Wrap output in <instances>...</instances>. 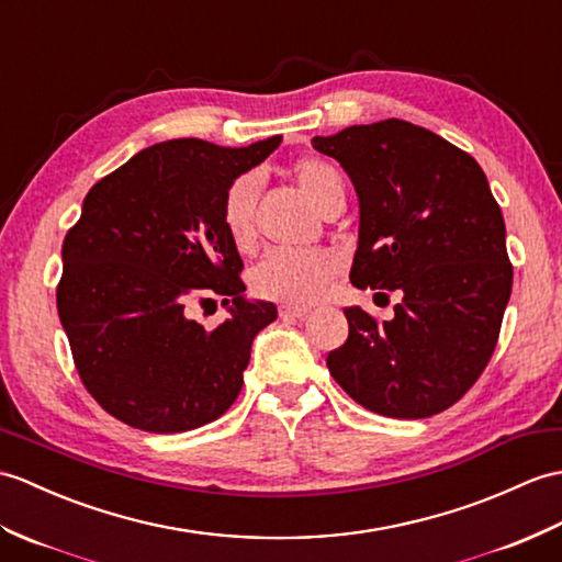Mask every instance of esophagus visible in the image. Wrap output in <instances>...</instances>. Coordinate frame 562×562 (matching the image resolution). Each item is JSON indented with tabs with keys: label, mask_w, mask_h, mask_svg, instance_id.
I'll return each mask as SVG.
<instances>
[{
	"label": "esophagus",
	"mask_w": 562,
	"mask_h": 562,
	"mask_svg": "<svg viewBox=\"0 0 562 562\" xmlns=\"http://www.w3.org/2000/svg\"><path fill=\"white\" fill-rule=\"evenodd\" d=\"M308 308H304V306H282L280 308V318L282 321H302V318H306L308 316Z\"/></svg>",
	"instance_id": "obj_1"
}]
</instances>
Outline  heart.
Segmentation results:
<instances>
[{"label":"heart","mask_w":562,"mask_h":562,"mask_svg":"<svg viewBox=\"0 0 562 562\" xmlns=\"http://www.w3.org/2000/svg\"><path fill=\"white\" fill-rule=\"evenodd\" d=\"M292 175L308 199L321 211L335 199H342L345 187L337 169L318 158H302L292 165ZM256 175H241L227 187L222 195V225H225L232 244L239 251H249L256 241ZM337 270L340 258L330 251H270L251 272V286L258 296L280 304H311L316 302Z\"/></svg>","instance_id":"heart-1"}]
</instances>
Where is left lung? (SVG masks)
Returning a JSON list of instances; mask_svg holds the SVG:
<instances>
[{
  "instance_id": "8db88e82",
  "label": "left lung",
  "mask_w": 562,
  "mask_h": 562,
  "mask_svg": "<svg viewBox=\"0 0 562 562\" xmlns=\"http://www.w3.org/2000/svg\"><path fill=\"white\" fill-rule=\"evenodd\" d=\"M311 143L342 165L359 195L351 284L400 294L393 321L345 308L349 337L328 355L330 375L361 407L393 419L452 407L491 361L513 292L505 222L484 169L402 120Z\"/></svg>"
}]
</instances>
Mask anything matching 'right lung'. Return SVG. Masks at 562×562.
Instances as JSON below:
<instances>
[{
    "instance_id": "add662e5",
    "label": "right lung",
    "mask_w": 562,
    "mask_h": 562,
    "mask_svg": "<svg viewBox=\"0 0 562 562\" xmlns=\"http://www.w3.org/2000/svg\"><path fill=\"white\" fill-rule=\"evenodd\" d=\"M280 140L155 143L88 191L64 237L57 311L78 375L114 419L181 434L215 422L241 393L254 337L278 308L244 296L220 207L232 181ZM215 295L231 318L205 331L186 311Z\"/></svg>"
}]
</instances>
